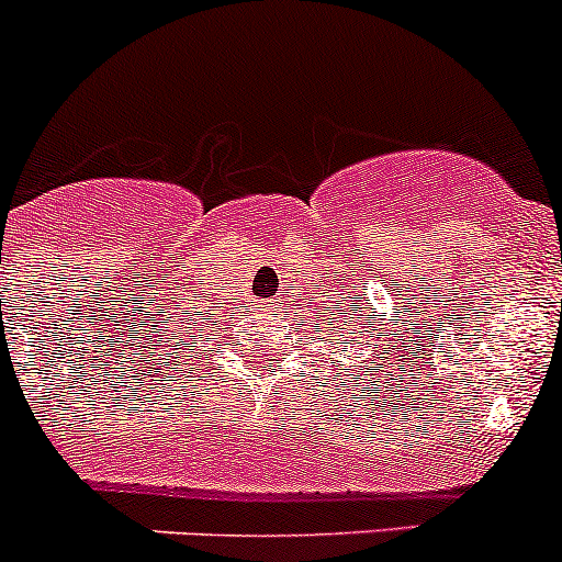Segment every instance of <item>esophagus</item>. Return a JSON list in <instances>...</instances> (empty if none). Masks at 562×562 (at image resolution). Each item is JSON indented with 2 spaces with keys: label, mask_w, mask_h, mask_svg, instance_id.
I'll list each match as a JSON object with an SVG mask.
<instances>
[{
  "label": "esophagus",
  "mask_w": 562,
  "mask_h": 562,
  "mask_svg": "<svg viewBox=\"0 0 562 562\" xmlns=\"http://www.w3.org/2000/svg\"><path fill=\"white\" fill-rule=\"evenodd\" d=\"M266 307H269V310H271V304H266Z\"/></svg>",
  "instance_id": "esophagus-1"
}]
</instances>
